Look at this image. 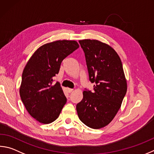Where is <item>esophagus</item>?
Masks as SVG:
<instances>
[{"instance_id": "esophagus-1", "label": "esophagus", "mask_w": 154, "mask_h": 154, "mask_svg": "<svg viewBox=\"0 0 154 154\" xmlns=\"http://www.w3.org/2000/svg\"><path fill=\"white\" fill-rule=\"evenodd\" d=\"M66 90H67V91L69 92V93H71V92H72V91H73V89H71V88H67V89H66Z\"/></svg>"}]
</instances>
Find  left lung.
Segmentation results:
<instances>
[{"instance_id": "1", "label": "left lung", "mask_w": 154, "mask_h": 154, "mask_svg": "<svg viewBox=\"0 0 154 154\" xmlns=\"http://www.w3.org/2000/svg\"><path fill=\"white\" fill-rule=\"evenodd\" d=\"M79 42L85 53L89 81L95 83L93 92L85 89L76 106L78 116L91 128H101L112 121L127 93V84L122 64L111 46L97 40Z\"/></svg>"}]
</instances>
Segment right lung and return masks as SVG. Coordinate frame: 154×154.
Segmentation results:
<instances>
[{"mask_svg": "<svg viewBox=\"0 0 154 154\" xmlns=\"http://www.w3.org/2000/svg\"><path fill=\"white\" fill-rule=\"evenodd\" d=\"M74 40H58L44 44L33 53L22 73L19 89L21 101L36 121L44 124L54 122L66 102L58 82V73L65 58L79 48Z\"/></svg>", "mask_w": 154, "mask_h": 154, "instance_id": "add662e5", "label": "right lung"}]
</instances>
